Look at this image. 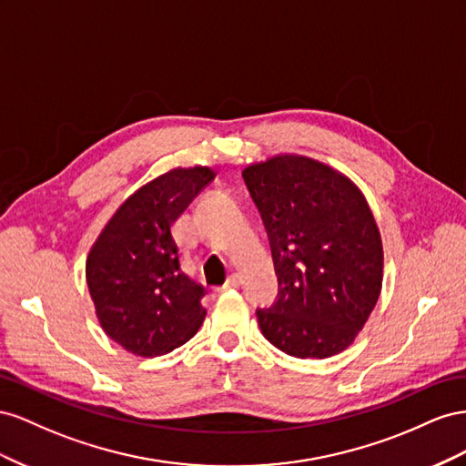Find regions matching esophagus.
<instances>
[{
  "label": "esophagus",
  "mask_w": 466,
  "mask_h": 466,
  "mask_svg": "<svg viewBox=\"0 0 466 466\" xmlns=\"http://www.w3.org/2000/svg\"><path fill=\"white\" fill-rule=\"evenodd\" d=\"M242 285V277L240 275H238V273H232L230 277H228V281H226L224 283V290H228V289H238V287H240Z\"/></svg>",
  "instance_id": "34e87169"
}]
</instances>
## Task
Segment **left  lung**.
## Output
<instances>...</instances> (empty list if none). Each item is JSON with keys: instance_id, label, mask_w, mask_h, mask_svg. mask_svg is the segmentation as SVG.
Segmentation results:
<instances>
[{"instance_id": "left-lung-1", "label": "left lung", "mask_w": 466, "mask_h": 466, "mask_svg": "<svg viewBox=\"0 0 466 466\" xmlns=\"http://www.w3.org/2000/svg\"><path fill=\"white\" fill-rule=\"evenodd\" d=\"M269 236L277 300L258 309L261 334L299 359L348 350L382 289V240L367 198L338 169L279 154L244 169Z\"/></svg>"}]
</instances>
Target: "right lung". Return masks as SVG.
<instances>
[{
    "label": "right lung",
    "instance_id": "obj_1",
    "mask_svg": "<svg viewBox=\"0 0 466 466\" xmlns=\"http://www.w3.org/2000/svg\"><path fill=\"white\" fill-rule=\"evenodd\" d=\"M205 166L176 167L142 185L105 224L86 261L105 334L127 351H174L201 328L205 289L181 269L174 224L215 179Z\"/></svg>",
    "mask_w": 466,
    "mask_h": 466
}]
</instances>
